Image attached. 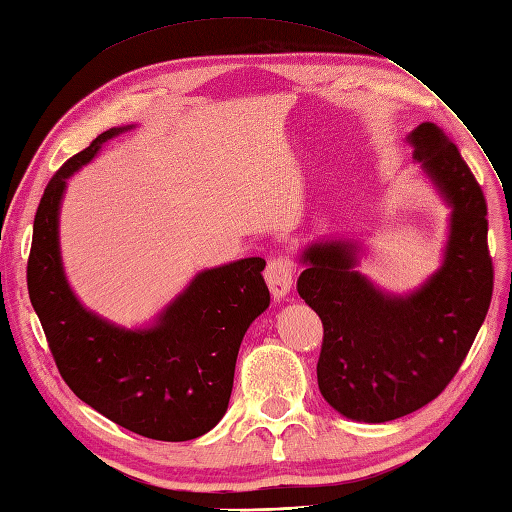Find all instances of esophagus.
Returning <instances> with one entry per match:
<instances>
[{
    "label": "esophagus",
    "mask_w": 512,
    "mask_h": 512,
    "mask_svg": "<svg viewBox=\"0 0 512 512\" xmlns=\"http://www.w3.org/2000/svg\"><path fill=\"white\" fill-rule=\"evenodd\" d=\"M266 284L270 295L275 299H284L290 288H292V279H295V268H292V262L286 257H275L270 259L266 266Z\"/></svg>",
    "instance_id": "1"
}]
</instances>
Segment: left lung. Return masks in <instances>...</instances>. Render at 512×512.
<instances>
[{
  "instance_id": "8db88e82",
  "label": "left lung",
  "mask_w": 512,
  "mask_h": 512,
  "mask_svg": "<svg viewBox=\"0 0 512 512\" xmlns=\"http://www.w3.org/2000/svg\"><path fill=\"white\" fill-rule=\"evenodd\" d=\"M413 162L451 209L442 266L409 295L380 290L358 273L363 246L350 237L314 239L299 297L319 314V389L341 416L389 422L427 405L469 354L493 297L484 193L438 125L407 136Z\"/></svg>"
}]
</instances>
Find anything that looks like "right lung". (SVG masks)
I'll use <instances>...</instances> for the list:
<instances>
[{"mask_svg": "<svg viewBox=\"0 0 512 512\" xmlns=\"http://www.w3.org/2000/svg\"><path fill=\"white\" fill-rule=\"evenodd\" d=\"M112 127L70 158L48 182L32 228L30 303L65 383L92 409L151 440L184 442L222 420L246 330L270 306L262 257L206 268L145 328H123L88 310L63 270L59 213L68 178L107 140Z\"/></svg>", "mask_w": 512, "mask_h": 512, "instance_id": "obj_1", "label": "right lung"}]
</instances>
